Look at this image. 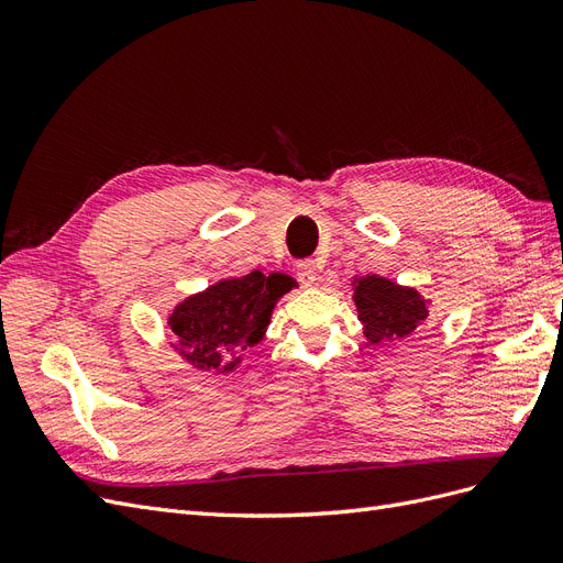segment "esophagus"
Returning <instances> with one entry per match:
<instances>
[{"mask_svg": "<svg viewBox=\"0 0 563 563\" xmlns=\"http://www.w3.org/2000/svg\"><path fill=\"white\" fill-rule=\"evenodd\" d=\"M296 277L302 286H312L317 282V265L312 261H300L296 265Z\"/></svg>", "mask_w": 563, "mask_h": 563, "instance_id": "esophagus-1", "label": "esophagus"}]
</instances>
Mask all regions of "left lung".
Returning <instances> with one entry per match:
<instances>
[{
  "mask_svg": "<svg viewBox=\"0 0 563 563\" xmlns=\"http://www.w3.org/2000/svg\"><path fill=\"white\" fill-rule=\"evenodd\" d=\"M352 286L364 335L373 345L413 335L430 314L428 300L416 288L399 286L378 275L354 279Z\"/></svg>",
  "mask_w": 563,
  "mask_h": 563,
  "instance_id": "1",
  "label": "left lung"
}]
</instances>
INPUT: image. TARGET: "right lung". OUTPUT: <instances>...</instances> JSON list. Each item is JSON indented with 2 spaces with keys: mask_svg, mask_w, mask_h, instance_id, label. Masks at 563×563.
<instances>
[{
  "mask_svg": "<svg viewBox=\"0 0 563 563\" xmlns=\"http://www.w3.org/2000/svg\"><path fill=\"white\" fill-rule=\"evenodd\" d=\"M291 288L288 275H263L261 269L211 284L178 302L168 317V329L178 338L174 350L199 371H234L242 362L240 352L265 338L272 310Z\"/></svg>",
  "mask_w": 563,
  "mask_h": 563,
  "instance_id": "obj_1",
  "label": "right lung"
}]
</instances>
